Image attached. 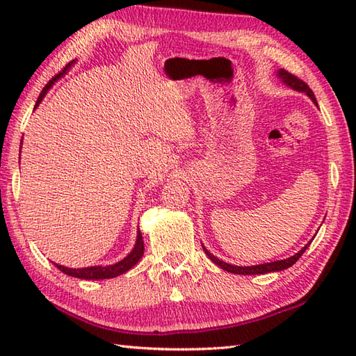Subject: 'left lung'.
<instances>
[{
    "mask_svg": "<svg viewBox=\"0 0 356 356\" xmlns=\"http://www.w3.org/2000/svg\"><path fill=\"white\" fill-rule=\"evenodd\" d=\"M277 76L282 79L286 86H289L291 88L297 90V92L306 93L314 101V104H316L314 92H312L311 88H309V86L306 84L305 81H301L300 78L295 76V74L289 73V72L284 70V69H280L277 72ZM307 246H309V243L305 248H301V251H298L297 254L289 257V259H286V260H278V261H270V263H264V264H257V266H234V264H229V263H225L222 260H218L217 257H214L213 254H211L205 246H203V251H205V254L209 257L211 261H214L217 266H220L225 270L232 272V274H240V275H257V274H268V272H278V270H283V269L291 268L292 264L297 261L301 255H303V252L306 251Z\"/></svg>",
    "mask_w": 356,
    "mask_h": 356,
    "instance_id": "obj_1",
    "label": "left lung"
}]
</instances>
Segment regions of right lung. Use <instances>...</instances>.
Returning a JSON list of instances; mask_svg holds the SVG:
<instances>
[{
	"label": "right lung",
	"mask_w": 356,
	"mask_h": 356,
	"mask_svg": "<svg viewBox=\"0 0 356 356\" xmlns=\"http://www.w3.org/2000/svg\"><path fill=\"white\" fill-rule=\"evenodd\" d=\"M72 65V63L69 65L64 67L63 72H59L58 74H55L49 82L47 86H45L42 88V92L40 95V97H38L36 101V105L35 107H38L40 105V102L42 101V97L45 96V93L49 92V88L55 84V81L59 79L63 76V74L69 70V67ZM143 238H142V234L140 231H138V240H136V245L133 248V251L128 254L124 260H120L119 263H115V264H110V266H90V268H82V269H70V268H64L61 266V264H56L55 266L64 272V274L70 275V277H76V278H82V280H105V278H113V277H118L120 274H124V272H127L128 269H131L136 263H138L142 255H143Z\"/></svg>",
	"instance_id": "add662e5"
}]
</instances>
